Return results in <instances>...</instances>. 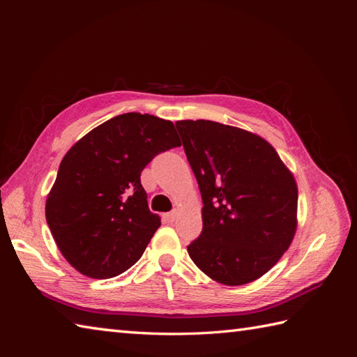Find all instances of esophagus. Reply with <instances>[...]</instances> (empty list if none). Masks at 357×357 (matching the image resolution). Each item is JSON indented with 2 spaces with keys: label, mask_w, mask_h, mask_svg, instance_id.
Wrapping results in <instances>:
<instances>
[{
  "label": "esophagus",
  "mask_w": 357,
  "mask_h": 357,
  "mask_svg": "<svg viewBox=\"0 0 357 357\" xmlns=\"http://www.w3.org/2000/svg\"><path fill=\"white\" fill-rule=\"evenodd\" d=\"M164 219H165V222H168V223H172L176 220V213L174 211H171V213H165L164 214Z\"/></svg>",
  "instance_id": "34e87169"
}]
</instances>
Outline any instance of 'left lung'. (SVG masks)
<instances>
[{"mask_svg":"<svg viewBox=\"0 0 357 357\" xmlns=\"http://www.w3.org/2000/svg\"><path fill=\"white\" fill-rule=\"evenodd\" d=\"M176 128L204 204L190 259L222 284L255 282L294 240V176L271 144L244 129L211 121H178Z\"/></svg>","mask_w":357,"mask_h":357,"instance_id":"8db88e82","label":"left lung"}]
</instances>
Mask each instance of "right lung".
<instances>
[{"label": "right lung", "instance_id": "1", "mask_svg": "<svg viewBox=\"0 0 357 357\" xmlns=\"http://www.w3.org/2000/svg\"><path fill=\"white\" fill-rule=\"evenodd\" d=\"M178 146L169 121L125 113L68 150L46 201V220L79 273L112 278L143 256L160 219L149 210L139 176L156 155Z\"/></svg>", "mask_w": 357, "mask_h": 357}]
</instances>
